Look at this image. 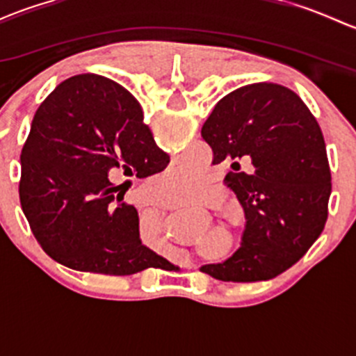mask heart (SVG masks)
<instances>
[{
    "mask_svg": "<svg viewBox=\"0 0 356 356\" xmlns=\"http://www.w3.org/2000/svg\"><path fill=\"white\" fill-rule=\"evenodd\" d=\"M158 184L165 196L182 200L200 195L204 189L207 181H204V174L201 168L195 165H181V167L170 168Z\"/></svg>",
    "mask_w": 356,
    "mask_h": 356,
    "instance_id": "b5f03b06",
    "label": "heart"
}]
</instances>
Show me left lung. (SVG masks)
Wrapping results in <instances>:
<instances>
[{
    "mask_svg": "<svg viewBox=\"0 0 356 356\" xmlns=\"http://www.w3.org/2000/svg\"><path fill=\"white\" fill-rule=\"evenodd\" d=\"M201 138L213 153L211 163L232 168L224 182L245 210L246 227L231 258L200 270L227 282L267 281L288 270L324 231L332 188L312 111L284 86L254 82L215 105ZM239 161L250 163L248 172L238 170Z\"/></svg>",
    "mask_w": 356,
    "mask_h": 356,
    "instance_id": "8db88e82",
    "label": "left lung"
}]
</instances>
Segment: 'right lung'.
Instances as JSON below:
<instances>
[{"mask_svg": "<svg viewBox=\"0 0 356 356\" xmlns=\"http://www.w3.org/2000/svg\"><path fill=\"white\" fill-rule=\"evenodd\" d=\"M170 161L129 92L81 74L49 92L22 148L20 203L42 250L65 267L131 275L163 264L139 238V215L113 172L148 177Z\"/></svg>", "mask_w": 356, "mask_h": 356, "instance_id": "right-lung-1", "label": "right lung"}]
</instances>
